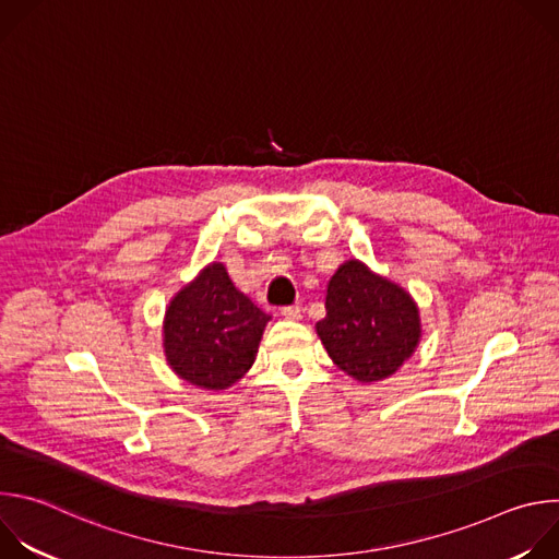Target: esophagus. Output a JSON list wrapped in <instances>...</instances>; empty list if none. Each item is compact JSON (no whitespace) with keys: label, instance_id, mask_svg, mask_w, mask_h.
I'll return each mask as SVG.
<instances>
[{"label":"esophagus","instance_id":"1","mask_svg":"<svg viewBox=\"0 0 559 559\" xmlns=\"http://www.w3.org/2000/svg\"><path fill=\"white\" fill-rule=\"evenodd\" d=\"M281 313H283L285 318H289V321H298L302 309H300L298 305H287V307H281Z\"/></svg>","mask_w":559,"mask_h":559}]
</instances>
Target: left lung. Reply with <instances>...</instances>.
<instances>
[{"mask_svg":"<svg viewBox=\"0 0 559 559\" xmlns=\"http://www.w3.org/2000/svg\"><path fill=\"white\" fill-rule=\"evenodd\" d=\"M325 309L316 334L334 365L358 382L395 373L423 336L420 311L409 292L356 259L345 261L330 278Z\"/></svg>","mask_w":559,"mask_h":559,"instance_id":"8db88e82","label":"left lung"}]
</instances>
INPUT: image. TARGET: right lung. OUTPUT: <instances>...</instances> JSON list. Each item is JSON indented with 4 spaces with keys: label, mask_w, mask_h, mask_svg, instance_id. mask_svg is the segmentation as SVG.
I'll list each match as a JSON object with an SVG mask.
<instances>
[{
    "label": "right lung",
    "mask_w": 559,
    "mask_h": 559,
    "mask_svg": "<svg viewBox=\"0 0 559 559\" xmlns=\"http://www.w3.org/2000/svg\"><path fill=\"white\" fill-rule=\"evenodd\" d=\"M270 313L210 263L170 300L164 349L173 371L201 389H227L254 365Z\"/></svg>",
    "instance_id": "right-lung-1"
}]
</instances>
